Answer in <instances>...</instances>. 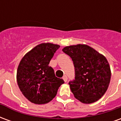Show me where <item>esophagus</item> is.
<instances>
[{"instance_id": "34e87169", "label": "esophagus", "mask_w": 121, "mask_h": 121, "mask_svg": "<svg viewBox=\"0 0 121 121\" xmlns=\"http://www.w3.org/2000/svg\"><path fill=\"white\" fill-rule=\"evenodd\" d=\"M63 80H64V82H67V76H66V75H64V76H63Z\"/></svg>"}]
</instances>
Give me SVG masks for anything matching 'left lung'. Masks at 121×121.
<instances>
[{
    "mask_svg": "<svg viewBox=\"0 0 121 121\" xmlns=\"http://www.w3.org/2000/svg\"><path fill=\"white\" fill-rule=\"evenodd\" d=\"M62 50L74 66L75 79L69 82L74 97L84 104L97 101L107 91L111 79L106 57L87 45H71Z\"/></svg>",
    "mask_w": 121,
    "mask_h": 121,
    "instance_id": "left-lung-1",
    "label": "left lung"
}]
</instances>
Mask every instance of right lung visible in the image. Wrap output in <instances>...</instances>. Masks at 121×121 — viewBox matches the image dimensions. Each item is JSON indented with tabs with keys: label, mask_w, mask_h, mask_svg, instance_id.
Here are the masks:
<instances>
[{
	"label": "right lung",
	"mask_w": 121,
	"mask_h": 121,
	"mask_svg": "<svg viewBox=\"0 0 121 121\" xmlns=\"http://www.w3.org/2000/svg\"><path fill=\"white\" fill-rule=\"evenodd\" d=\"M60 45L44 43L37 45L22 58L17 71V81L23 95L32 103L44 104L51 101L64 83L48 65Z\"/></svg>",
	"instance_id": "right-lung-1"
}]
</instances>
